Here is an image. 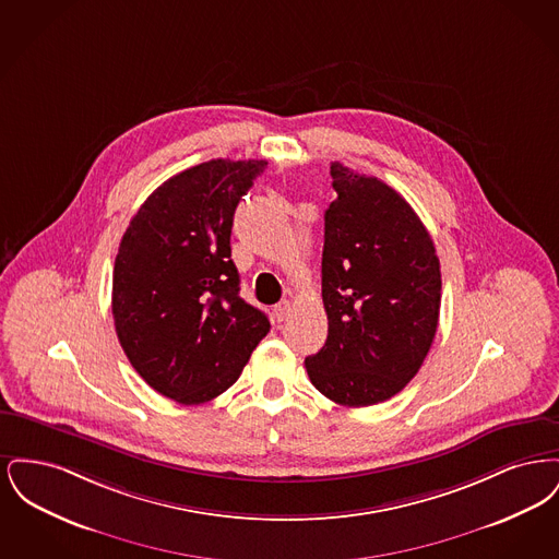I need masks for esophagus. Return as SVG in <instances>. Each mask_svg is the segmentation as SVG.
<instances>
[{
  "label": "esophagus",
  "mask_w": 559,
  "mask_h": 559,
  "mask_svg": "<svg viewBox=\"0 0 559 559\" xmlns=\"http://www.w3.org/2000/svg\"><path fill=\"white\" fill-rule=\"evenodd\" d=\"M289 312H292V301H289V299H283V301H278V304L274 306V319L278 320V322L287 319Z\"/></svg>",
  "instance_id": "34e87169"
}]
</instances>
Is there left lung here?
Returning <instances> with one entry per match:
<instances>
[{"instance_id": "1", "label": "left lung", "mask_w": 559, "mask_h": 559, "mask_svg": "<svg viewBox=\"0 0 559 559\" xmlns=\"http://www.w3.org/2000/svg\"><path fill=\"white\" fill-rule=\"evenodd\" d=\"M322 301L329 335L306 371L322 396L371 406L417 374L440 317V260L413 207L385 182L331 165Z\"/></svg>"}]
</instances>
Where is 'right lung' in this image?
<instances>
[{
  "label": "right lung",
  "instance_id": "right-lung-1",
  "mask_svg": "<svg viewBox=\"0 0 559 559\" xmlns=\"http://www.w3.org/2000/svg\"><path fill=\"white\" fill-rule=\"evenodd\" d=\"M266 160L213 159L163 182L115 258L112 319L138 374L160 396L201 404L226 392L270 331L240 297L233 217Z\"/></svg>",
  "mask_w": 559,
  "mask_h": 559
}]
</instances>
